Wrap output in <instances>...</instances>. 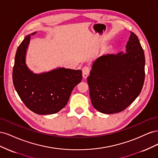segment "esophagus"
<instances>
[{
	"label": "esophagus",
	"mask_w": 158,
	"mask_h": 158,
	"mask_svg": "<svg viewBox=\"0 0 158 158\" xmlns=\"http://www.w3.org/2000/svg\"><path fill=\"white\" fill-rule=\"evenodd\" d=\"M89 73V68L88 66H84L82 69V76L84 78H86Z\"/></svg>",
	"instance_id": "esophagus-1"
}]
</instances>
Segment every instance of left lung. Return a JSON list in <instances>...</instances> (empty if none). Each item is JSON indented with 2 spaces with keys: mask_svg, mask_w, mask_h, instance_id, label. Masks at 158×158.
Instances as JSON below:
<instances>
[{
  "mask_svg": "<svg viewBox=\"0 0 158 158\" xmlns=\"http://www.w3.org/2000/svg\"><path fill=\"white\" fill-rule=\"evenodd\" d=\"M144 67V50L131 31L126 52L103 55L94 62L87 78L94 107L105 114L125 110L141 92Z\"/></svg>",
  "mask_w": 158,
  "mask_h": 158,
  "instance_id": "obj_1",
  "label": "left lung"
}]
</instances>
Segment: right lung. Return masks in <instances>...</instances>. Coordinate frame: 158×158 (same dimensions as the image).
I'll return each instance as SVG.
<instances>
[{
  "label": "right lung",
  "mask_w": 158,
  "mask_h": 158,
  "mask_svg": "<svg viewBox=\"0 0 158 158\" xmlns=\"http://www.w3.org/2000/svg\"><path fill=\"white\" fill-rule=\"evenodd\" d=\"M18 47L12 72L13 84L26 106L39 114H54L67 104L72 91L82 79V70L59 67L36 74L27 67L26 53L31 35Z\"/></svg>",
  "instance_id": "right-lung-1"
}]
</instances>
